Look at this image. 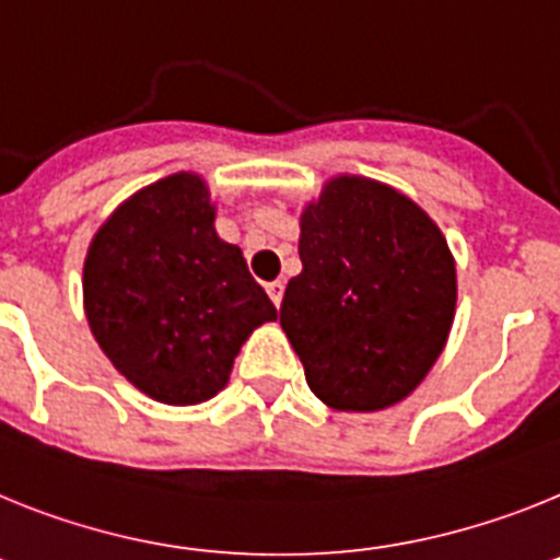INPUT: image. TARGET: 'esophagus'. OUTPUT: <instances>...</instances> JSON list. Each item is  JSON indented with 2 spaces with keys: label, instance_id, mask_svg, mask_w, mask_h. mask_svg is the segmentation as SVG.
<instances>
[{
  "label": "esophagus",
  "instance_id": "esophagus-1",
  "mask_svg": "<svg viewBox=\"0 0 560 560\" xmlns=\"http://www.w3.org/2000/svg\"><path fill=\"white\" fill-rule=\"evenodd\" d=\"M267 295H270V301H273L276 307H281V299H284V284H281V281H270V284H267Z\"/></svg>",
  "mask_w": 560,
  "mask_h": 560
}]
</instances>
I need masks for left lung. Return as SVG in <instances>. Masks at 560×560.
I'll return each mask as SVG.
<instances>
[{
  "label": "left lung",
  "mask_w": 560,
  "mask_h": 560,
  "mask_svg": "<svg viewBox=\"0 0 560 560\" xmlns=\"http://www.w3.org/2000/svg\"><path fill=\"white\" fill-rule=\"evenodd\" d=\"M299 256L281 329L313 395L335 411L406 400L456 313V261L440 225L397 188L338 174L301 211Z\"/></svg>",
  "instance_id": "obj_1"
}]
</instances>
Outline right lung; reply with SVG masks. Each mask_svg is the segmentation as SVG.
Masks as SVG:
<instances>
[{
  "label": "right lung",
  "mask_w": 560,
  "mask_h": 560,
  "mask_svg": "<svg viewBox=\"0 0 560 560\" xmlns=\"http://www.w3.org/2000/svg\"><path fill=\"white\" fill-rule=\"evenodd\" d=\"M213 220L206 179L177 172L124 199L86 250L92 338L126 381L165 406L220 395L253 329L279 318Z\"/></svg>",
  "instance_id": "right-lung-1"
}]
</instances>
